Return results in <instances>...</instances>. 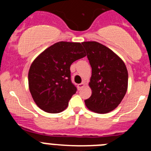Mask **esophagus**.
<instances>
[{"label": "esophagus", "mask_w": 151, "mask_h": 151, "mask_svg": "<svg viewBox=\"0 0 151 151\" xmlns=\"http://www.w3.org/2000/svg\"><path fill=\"white\" fill-rule=\"evenodd\" d=\"M84 86H85V84H84V83L78 84V85H77V88H78V90L80 91V90H81V89L82 88L84 87Z\"/></svg>", "instance_id": "esophagus-1"}]
</instances>
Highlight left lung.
I'll use <instances>...</instances> for the list:
<instances>
[{
    "instance_id": "obj_1",
    "label": "left lung",
    "mask_w": 151,
    "mask_h": 151,
    "mask_svg": "<svg viewBox=\"0 0 151 151\" xmlns=\"http://www.w3.org/2000/svg\"><path fill=\"white\" fill-rule=\"evenodd\" d=\"M82 45L92 69L89 82L92 94L85 101V105L95 113H109L118 106L127 91L126 66L114 52L97 41Z\"/></svg>"
}]
</instances>
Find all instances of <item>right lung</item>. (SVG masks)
<instances>
[{
    "mask_svg": "<svg viewBox=\"0 0 151 151\" xmlns=\"http://www.w3.org/2000/svg\"><path fill=\"white\" fill-rule=\"evenodd\" d=\"M86 56L82 44L60 41L49 47L32 63L29 87L35 104L47 113L67 107L77 88L71 81L70 66Z\"/></svg>",
    "mask_w": 151,
    "mask_h": 151,
    "instance_id": "1",
    "label": "right lung"
}]
</instances>
